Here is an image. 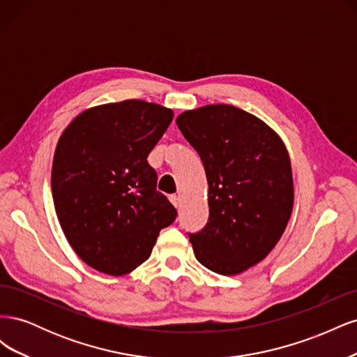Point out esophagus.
<instances>
[{
	"instance_id": "obj_1",
	"label": "esophagus",
	"mask_w": 357,
	"mask_h": 357,
	"mask_svg": "<svg viewBox=\"0 0 357 357\" xmlns=\"http://www.w3.org/2000/svg\"><path fill=\"white\" fill-rule=\"evenodd\" d=\"M169 201L172 202V205H174L176 208L180 205V198H178L177 195H171V197H169Z\"/></svg>"
}]
</instances>
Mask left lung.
I'll use <instances>...</instances> for the list:
<instances>
[{
  "mask_svg": "<svg viewBox=\"0 0 357 357\" xmlns=\"http://www.w3.org/2000/svg\"><path fill=\"white\" fill-rule=\"evenodd\" d=\"M208 181V222L189 234L198 262L222 275L265 259L294 208V178L284 143L261 119L228 104L177 117Z\"/></svg>",
  "mask_w": 357,
  "mask_h": 357,
  "instance_id": "left-lung-1",
  "label": "left lung"
}]
</instances>
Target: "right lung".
Returning a JSON list of instances; mask_svg holds the SVG:
<instances>
[{
  "label": "right lung",
  "instance_id": "right-lung-1",
  "mask_svg": "<svg viewBox=\"0 0 357 357\" xmlns=\"http://www.w3.org/2000/svg\"><path fill=\"white\" fill-rule=\"evenodd\" d=\"M172 117L167 107L126 100L80 113L59 138L53 204L70 245L96 271L129 274L177 218L147 162Z\"/></svg>",
  "mask_w": 357,
  "mask_h": 357
}]
</instances>
